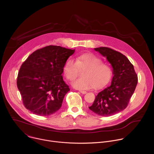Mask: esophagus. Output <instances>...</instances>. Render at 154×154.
Returning <instances> with one entry per match:
<instances>
[{"label":"esophagus","mask_w":154,"mask_h":154,"mask_svg":"<svg viewBox=\"0 0 154 154\" xmlns=\"http://www.w3.org/2000/svg\"><path fill=\"white\" fill-rule=\"evenodd\" d=\"M79 92H80V93H81L82 94H86V91H82V90H80V91H79Z\"/></svg>","instance_id":"1"}]
</instances>
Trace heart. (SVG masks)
Instances as JSON below:
<instances>
[{
    "mask_svg": "<svg viewBox=\"0 0 154 154\" xmlns=\"http://www.w3.org/2000/svg\"><path fill=\"white\" fill-rule=\"evenodd\" d=\"M83 71V77L74 80L72 85L76 89L86 90L93 86L99 89L105 86L111 80L113 69L108 64L102 63V59L97 55L86 53L77 56L75 61L68 60L63 68V73L68 80H72Z\"/></svg>",
    "mask_w": 154,
    "mask_h": 154,
    "instance_id": "1",
    "label": "heart"
}]
</instances>
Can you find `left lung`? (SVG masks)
<instances>
[{"label": "left lung", "mask_w": 154, "mask_h": 154, "mask_svg": "<svg viewBox=\"0 0 154 154\" xmlns=\"http://www.w3.org/2000/svg\"><path fill=\"white\" fill-rule=\"evenodd\" d=\"M105 57L113 68L111 85L98 93L89 108L102 116L116 114L127 107L138 83L133 64L122 54L105 47L94 48Z\"/></svg>", "instance_id": "obj_1"}]
</instances>
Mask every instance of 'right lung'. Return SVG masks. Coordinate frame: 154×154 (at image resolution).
Returning <instances> with one entry per match:
<instances>
[{
  "label": "right lung",
  "mask_w": 154,
  "mask_h": 154,
  "mask_svg": "<svg viewBox=\"0 0 154 154\" xmlns=\"http://www.w3.org/2000/svg\"><path fill=\"white\" fill-rule=\"evenodd\" d=\"M74 52L51 45L36 50L22 64L17 86L24 105L32 113L46 116L61 108L64 96L70 91L61 74Z\"/></svg>",
  "instance_id": "right-lung-1"
}]
</instances>
